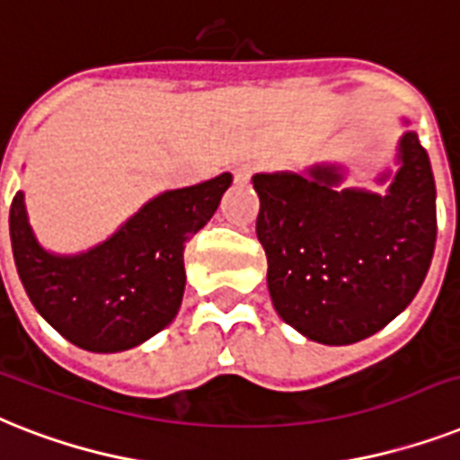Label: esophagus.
Returning a JSON list of instances; mask_svg holds the SVG:
<instances>
[{
  "mask_svg": "<svg viewBox=\"0 0 460 460\" xmlns=\"http://www.w3.org/2000/svg\"><path fill=\"white\" fill-rule=\"evenodd\" d=\"M252 172H255V165L243 163V165H238L236 170H234V179H236V181H248V179L252 177Z\"/></svg>",
  "mask_w": 460,
  "mask_h": 460,
  "instance_id": "obj_1",
  "label": "esophagus"
}]
</instances>
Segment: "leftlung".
<instances>
[{
	"instance_id": "obj_1",
	"label": "left lung",
	"mask_w": 460,
	"mask_h": 460,
	"mask_svg": "<svg viewBox=\"0 0 460 460\" xmlns=\"http://www.w3.org/2000/svg\"><path fill=\"white\" fill-rule=\"evenodd\" d=\"M397 158L387 196L338 189V165L252 177L269 295L305 338L359 342L402 314L423 286L437 238L435 177L416 132L402 134Z\"/></svg>"
}]
</instances>
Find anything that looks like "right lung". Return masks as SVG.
Here are the masks:
<instances>
[{"mask_svg":"<svg viewBox=\"0 0 460 460\" xmlns=\"http://www.w3.org/2000/svg\"><path fill=\"white\" fill-rule=\"evenodd\" d=\"M231 174L160 193L108 241L80 255H54L37 243L23 191L9 231L25 293L47 323L89 352H122L160 333L184 297L186 243L217 210Z\"/></svg>","mask_w":460,"mask_h":460,"instance_id":"right-lung-1","label":"right lung"}]
</instances>
